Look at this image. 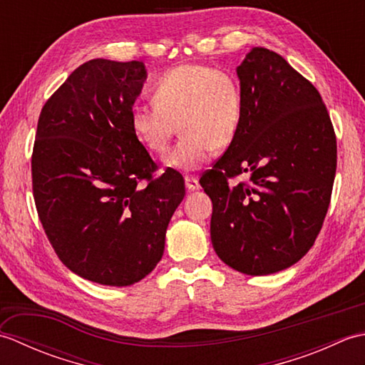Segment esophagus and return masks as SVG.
I'll list each match as a JSON object with an SVG mask.
<instances>
[{
    "label": "esophagus",
    "mask_w": 365,
    "mask_h": 365,
    "mask_svg": "<svg viewBox=\"0 0 365 365\" xmlns=\"http://www.w3.org/2000/svg\"><path fill=\"white\" fill-rule=\"evenodd\" d=\"M185 187H187L188 191H197L200 185L196 177H185Z\"/></svg>",
    "instance_id": "obj_1"
}]
</instances>
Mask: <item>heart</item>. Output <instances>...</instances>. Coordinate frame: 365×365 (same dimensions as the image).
I'll return each instance as SVG.
<instances>
[{
	"instance_id": "1",
	"label": "heart",
	"mask_w": 365,
	"mask_h": 365,
	"mask_svg": "<svg viewBox=\"0 0 365 365\" xmlns=\"http://www.w3.org/2000/svg\"><path fill=\"white\" fill-rule=\"evenodd\" d=\"M153 103H135L130 125L144 147L165 155L177 130L180 143L166 166L178 170L202 168L215 150L227 147L243 119V92L235 75L208 64L169 68L155 81Z\"/></svg>"
}]
</instances>
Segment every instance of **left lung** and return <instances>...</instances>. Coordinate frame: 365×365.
Here are the masks:
<instances>
[{"instance_id": "8db88e82", "label": "left lung", "mask_w": 365, "mask_h": 365, "mask_svg": "<svg viewBox=\"0 0 365 365\" xmlns=\"http://www.w3.org/2000/svg\"><path fill=\"white\" fill-rule=\"evenodd\" d=\"M237 75L242 125L200 187L213 204L218 257L265 276L297 263L319 235L336 177V133L319 91L281 54L255 46ZM238 175L248 180L230 185Z\"/></svg>"}]
</instances>
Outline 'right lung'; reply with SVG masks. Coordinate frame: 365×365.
Here are the masks:
<instances>
[{
	"label": "right lung",
	"mask_w": 365,
	"mask_h": 365,
	"mask_svg": "<svg viewBox=\"0 0 365 365\" xmlns=\"http://www.w3.org/2000/svg\"><path fill=\"white\" fill-rule=\"evenodd\" d=\"M145 78L141 61H88L37 122L31 170L38 218L61 262L102 285H131L157 267L185 197L177 170L152 177L157 166L130 125Z\"/></svg>",
	"instance_id": "right-lung-1"
}]
</instances>
